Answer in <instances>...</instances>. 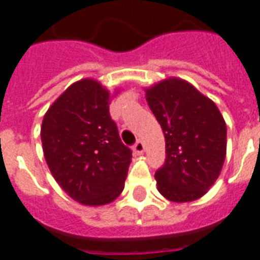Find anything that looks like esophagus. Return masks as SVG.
Here are the masks:
<instances>
[{"label":"esophagus","instance_id":"34e87169","mask_svg":"<svg viewBox=\"0 0 260 260\" xmlns=\"http://www.w3.org/2000/svg\"><path fill=\"white\" fill-rule=\"evenodd\" d=\"M134 152L136 155H143V152H144V143L141 140L136 141V144L134 145Z\"/></svg>","mask_w":260,"mask_h":260}]
</instances>
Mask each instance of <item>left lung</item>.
Instances as JSON below:
<instances>
[{"label":"left lung","mask_w":260,"mask_h":260,"mask_svg":"<svg viewBox=\"0 0 260 260\" xmlns=\"http://www.w3.org/2000/svg\"><path fill=\"white\" fill-rule=\"evenodd\" d=\"M145 99L166 137V163L155 174L157 189L175 203L199 199L224 164L227 126L220 111L178 77L145 88Z\"/></svg>","instance_id":"left-lung-1"}]
</instances>
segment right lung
Wrapping results in <instances>:
<instances>
[{
  "label": "right lung",
  "mask_w": 260,
  "mask_h": 260,
  "mask_svg": "<svg viewBox=\"0 0 260 260\" xmlns=\"http://www.w3.org/2000/svg\"><path fill=\"white\" fill-rule=\"evenodd\" d=\"M112 97L99 81L82 79L67 88L42 120L46 164L61 188L82 206L113 202L132 161L109 115Z\"/></svg>",
  "instance_id": "obj_1"
}]
</instances>
